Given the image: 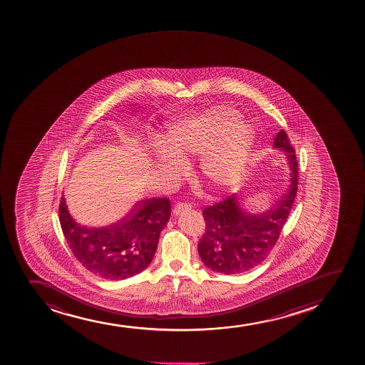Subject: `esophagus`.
<instances>
[{
    "mask_svg": "<svg viewBox=\"0 0 365 365\" xmlns=\"http://www.w3.org/2000/svg\"><path fill=\"white\" fill-rule=\"evenodd\" d=\"M190 207H192V206H190V204H188V202H177L176 205L173 206V211L176 216H178V215L185 212V211L190 209Z\"/></svg>",
    "mask_w": 365,
    "mask_h": 365,
    "instance_id": "obj_1",
    "label": "esophagus"
}]
</instances>
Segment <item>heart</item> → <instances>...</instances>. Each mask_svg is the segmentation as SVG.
<instances>
[{
  "label": "heart",
  "instance_id": "heart-1",
  "mask_svg": "<svg viewBox=\"0 0 365 365\" xmlns=\"http://www.w3.org/2000/svg\"><path fill=\"white\" fill-rule=\"evenodd\" d=\"M239 119L237 111L220 107L171 123L160 138L166 149H159L153 160L158 180L176 185L188 171L182 158L201 154V178L218 192L233 188L245 173L256 140L254 128Z\"/></svg>",
  "mask_w": 365,
  "mask_h": 365
}]
</instances>
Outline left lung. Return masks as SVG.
<instances>
[{"label":"left lung","instance_id":"8db88e82","mask_svg":"<svg viewBox=\"0 0 365 365\" xmlns=\"http://www.w3.org/2000/svg\"><path fill=\"white\" fill-rule=\"evenodd\" d=\"M274 148L285 153L291 168L289 188L275 206L262 213L246 212L233 194L202 211L206 230L197 251L201 261L213 272L245 273L259 266L277 244L295 201L299 164L284 130L275 135Z\"/></svg>","mask_w":365,"mask_h":365}]
</instances>
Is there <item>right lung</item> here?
Returning a JSON list of instances; mask_svg holds the SVG:
<instances>
[{"mask_svg": "<svg viewBox=\"0 0 365 365\" xmlns=\"http://www.w3.org/2000/svg\"><path fill=\"white\" fill-rule=\"evenodd\" d=\"M170 215L168 197H154L138 201L114 225L96 228L75 221L64 197L59 204V221L70 250L91 273L109 280L140 274L150 264Z\"/></svg>", "mask_w": 365, "mask_h": 365, "instance_id": "obj_1", "label": "right lung"}]
</instances>
